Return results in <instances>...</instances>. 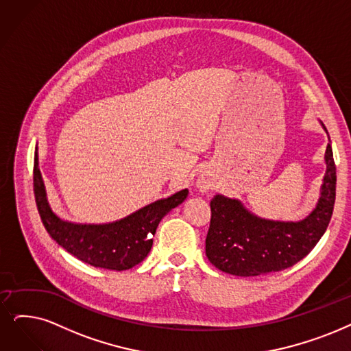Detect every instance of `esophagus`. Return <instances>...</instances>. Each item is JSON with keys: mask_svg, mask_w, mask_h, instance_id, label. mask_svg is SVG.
<instances>
[{"mask_svg": "<svg viewBox=\"0 0 351 351\" xmlns=\"http://www.w3.org/2000/svg\"><path fill=\"white\" fill-rule=\"evenodd\" d=\"M213 184L212 183H210V181L208 180H204V178H200L199 180V183H197V187L202 190V191H207L210 187H212Z\"/></svg>", "mask_w": 351, "mask_h": 351, "instance_id": "1", "label": "esophagus"}]
</instances>
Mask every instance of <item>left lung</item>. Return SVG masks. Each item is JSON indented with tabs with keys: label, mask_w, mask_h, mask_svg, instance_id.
<instances>
[{
	"label": "left lung",
	"mask_w": 351,
	"mask_h": 351,
	"mask_svg": "<svg viewBox=\"0 0 351 351\" xmlns=\"http://www.w3.org/2000/svg\"><path fill=\"white\" fill-rule=\"evenodd\" d=\"M326 164L319 200L301 221L261 219L239 200L216 194L210 202L212 219L206 237L208 261L230 275L258 276L284 271L305 258L327 230L334 210L337 176L330 144Z\"/></svg>",
	"instance_id": "8db88e82"
}]
</instances>
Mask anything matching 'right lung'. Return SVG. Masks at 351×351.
<instances>
[{
	"label": "right lung",
	"instance_id": "obj_1",
	"mask_svg": "<svg viewBox=\"0 0 351 351\" xmlns=\"http://www.w3.org/2000/svg\"><path fill=\"white\" fill-rule=\"evenodd\" d=\"M33 184L38 215L53 239L82 262L110 271H125L143 262L152 247V236L161 219L183 203L189 194L187 189L181 190L114 223L82 224L64 221L53 213L38 170L37 148Z\"/></svg>",
	"mask_w": 351,
	"mask_h": 351
}]
</instances>
